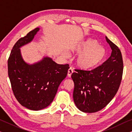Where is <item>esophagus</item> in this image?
Instances as JSON below:
<instances>
[{
	"label": "esophagus",
	"mask_w": 132,
	"mask_h": 132,
	"mask_svg": "<svg viewBox=\"0 0 132 132\" xmlns=\"http://www.w3.org/2000/svg\"><path fill=\"white\" fill-rule=\"evenodd\" d=\"M73 68L70 67V68H69V69H68V73H67L68 77H71V76L72 74H73Z\"/></svg>",
	"instance_id": "esophagus-1"
}]
</instances>
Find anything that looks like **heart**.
I'll use <instances>...</instances> for the list:
<instances>
[{
	"label": "heart",
	"mask_w": 132,
	"mask_h": 132,
	"mask_svg": "<svg viewBox=\"0 0 132 132\" xmlns=\"http://www.w3.org/2000/svg\"><path fill=\"white\" fill-rule=\"evenodd\" d=\"M73 53L78 54L75 59V64L79 69L91 70L102 64L107 56V50L103 47L99 46L98 41L95 39L79 42L70 47ZM64 56L68 57L66 52Z\"/></svg>",
	"instance_id": "obj_1"
}]
</instances>
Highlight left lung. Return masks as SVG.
<instances>
[{
    "instance_id": "8db88e82",
    "label": "left lung",
    "mask_w": 132,
    "mask_h": 132,
    "mask_svg": "<svg viewBox=\"0 0 132 132\" xmlns=\"http://www.w3.org/2000/svg\"><path fill=\"white\" fill-rule=\"evenodd\" d=\"M106 39L112 49L109 59L91 71L75 70L71 75L75 84L74 102L84 112L102 110L114 97L120 87L123 71L121 53L107 37Z\"/></svg>"
}]
</instances>
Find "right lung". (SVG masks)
I'll use <instances>...</instances> for the list:
<instances>
[{
  "mask_svg": "<svg viewBox=\"0 0 132 132\" xmlns=\"http://www.w3.org/2000/svg\"><path fill=\"white\" fill-rule=\"evenodd\" d=\"M39 30V28H35L20 38L8 61V76L16 99L33 111L44 109L52 103L70 68L68 64H58L48 56L32 64L25 62L20 48L31 42Z\"/></svg>",
  "mask_w": 132,
  "mask_h": 132,
  "instance_id": "right-lung-1",
  "label": "right lung"
}]
</instances>
